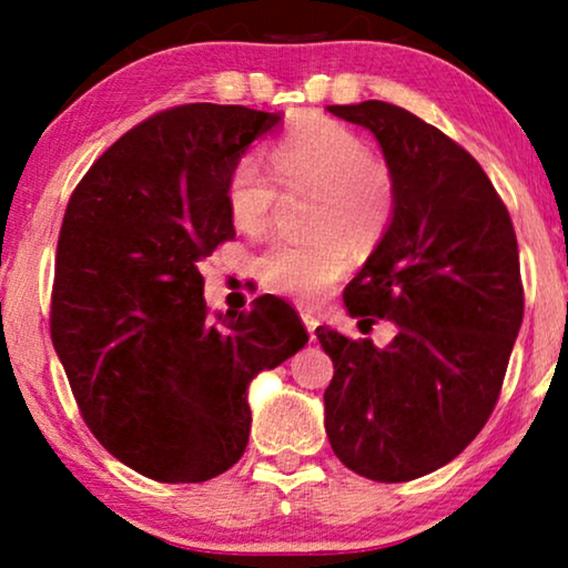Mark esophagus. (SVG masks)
Wrapping results in <instances>:
<instances>
[{
	"label": "esophagus",
	"mask_w": 568,
	"mask_h": 568,
	"mask_svg": "<svg viewBox=\"0 0 568 568\" xmlns=\"http://www.w3.org/2000/svg\"><path fill=\"white\" fill-rule=\"evenodd\" d=\"M300 317H302V323H305L310 336H315V328L321 325V315H317L313 307H300Z\"/></svg>",
	"instance_id": "esophagus-1"
}]
</instances>
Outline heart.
Returning <instances> with one entry per match:
<instances>
[{
	"label": "heart",
	"mask_w": 568,
	"mask_h": 568,
	"mask_svg": "<svg viewBox=\"0 0 568 568\" xmlns=\"http://www.w3.org/2000/svg\"><path fill=\"white\" fill-rule=\"evenodd\" d=\"M268 168L240 160L227 178L232 224L251 237L266 235L286 196H305L307 232L302 243H276L258 258V278L268 292L313 302L348 271L352 247L367 255L383 243L398 209V178L390 162L367 152L352 129L307 115L268 152ZM277 182L274 184L273 181Z\"/></svg>",
	"instance_id": "b5f03b06"
}]
</instances>
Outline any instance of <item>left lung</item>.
I'll return each instance as SVG.
<instances>
[{
	"label": "left lung",
	"instance_id": "1",
	"mask_svg": "<svg viewBox=\"0 0 568 568\" xmlns=\"http://www.w3.org/2000/svg\"><path fill=\"white\" fill-rule=\"evenodd\" d=\"M328 111L375 134L398 209L344 292L348 315L387 317L395 338L315 331L333 359L325 432L348 470L403 484L455 460L499 400L525 313L517 235L484 168L437 126L383 100Z\"/></svg>",
	"mask_w": 568,
	"mask_h": 568
}]
</instances>
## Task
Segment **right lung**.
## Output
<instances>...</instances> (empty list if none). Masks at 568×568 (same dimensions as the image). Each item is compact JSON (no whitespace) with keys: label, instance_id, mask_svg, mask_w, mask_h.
I'll list each match as a JSON object with an SVG mask.
<instances>
[{"label":"right lung","instance_id":"right-lung-1","mask_svg":"<svg viewBox=\"0 0 568 568\" xmlns=\"http://www.w3.org/2000/svg\"><path fill=\"white\" fill-rule=\"evenodd\" d=\"M282 113L189 103L108 146L61 222L51 338L88 429L160 484H201L247 447V385L307 344L271 294L212 315L201 263L235 237L227 178Z\"/></svg>","mask_w":568,"mask_h":568}]
</instances>
